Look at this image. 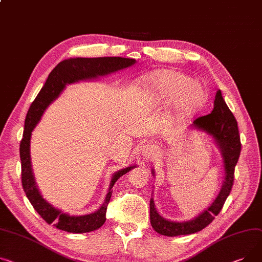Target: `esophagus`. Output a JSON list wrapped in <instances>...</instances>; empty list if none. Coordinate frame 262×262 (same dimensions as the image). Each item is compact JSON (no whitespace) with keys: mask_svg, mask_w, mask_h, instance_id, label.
Listing matches in <instances>:
<instances>
[{"mask_svg":"<svg viewBox=\"0 0 262 262\" xmlns=\"http://www.w3.org/2000/svg\"><path fill=\"white\" fill-rule=\"evenodd\" d=\"M155 154H156V147L154 145L146 144V145L143 146V148H142V156H143V158L145 160L150 159L152 156H155Z\"/></svg>","mask_w":262,"mask_h":262,"instance_id":"esophagus-1","label":"esophagus"}]
</instances>
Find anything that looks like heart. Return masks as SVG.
Listing matches in <instances>:
<instances>
[{"label": "heart", "instance_id": "b5f03b06", "mask_svg": "<svg viewBox=\"0 0 262 262\" xmlns=\"http://www.w3.org/2000/svg\"><path fill=\"white\" fill-rule=\"evenodd\" d=\"M147 102L154 105H172L177 114L187 117L200 112L206 103L204 87L183 73L158 69L138 82Z\"/></svg>", "mask_w": 262, "mask_h": 262}]
</instances>
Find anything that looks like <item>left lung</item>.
Listing matches in <instances>:
<instances>
[{"label": "left lung", "mask_w": 262, "mask_h": 262, "mask_svg": "<svg viewBox=\"0 0 262 262\" xmlns=\"http://www.w3.org/2000/svg\"><path fill=\"white\" fill-rule=\"evenodd\" d=\"M191 126L203 130L213 137L223 158L225 172L224 182L219 195L211 206H208L207 210H205L195 219L185 222H175L164 219L156 211L154 200L150 199V224L157 233L168 237L197 233L203 230L205 226L215 219V216H217L222 210L223 204L232 190L235 166L238 162L241 151V142L237 121L233 113L226 105L220 91L216 93L212 113L197 118ZM151 171L154 173V170Z\"/></svg>", "instance_id": "left-lung-1"}]
</instances>
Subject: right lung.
<instances>
[{
  "label": "right lung",
  "instance_id": "right-lung-1",
  "mask_svg": "<svg viewBox=\"0 0 262 262\" xmlns=\"http://www.w3.org/2000/svg\"><path fill=\"white\" fill-rule=\"evenodd\" d=\"M136 60L120 57L103 58H76L60 62L49 74L44 86L29 107L25 119V129L20 144V158L22 165V186L25 194L38 214L48 223L54 224L57 229L68 233H89L98 230L106 220L107 205L110 203L113 186L116 181L129 171L134 166H128L118 170L112 178L107 195L103 204L95 213L84 216H69L49 204L40 194L34 182V177L30 162V138L31 132L48 107L49 104L56 100L67 84L81 80L95 79L100 76H106L129 67Z\"/></svg>",
  "mask_w": 262,
  "mask_h": 262
}]
</instances>
